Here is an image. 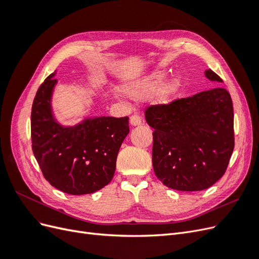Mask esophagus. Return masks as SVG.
<instances>
[{"label": "esophagus", "mask_w": 259, "mask_h": 259, "mask_svg": "<svg viewBox=\"0 0 259 259\" xmlns=\"http://www.w3.org/2000/svg\"><path fill=\"white\" fill-rule=\"evenodd\" d=\"M130 122H131V124L133 125V126H137V125H140V124L143 123V120H142V117H140V115L133 114L131 116Z\"/></svg>", "instance_id": "obj_1"}]
</instances>
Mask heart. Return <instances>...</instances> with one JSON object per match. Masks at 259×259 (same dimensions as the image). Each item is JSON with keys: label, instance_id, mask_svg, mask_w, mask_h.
<instances>
[{"label": "heart", "instance_id": "b5f03b06", "mask_svg": "<svg viewBox=\"0 0 259 259\" xmlns=\"http://www.w3.org/2000/svg\"><path fill=\"white\" fill-rule=\"evenodd\" d=\"M164 80V74L161 72L152 73L144 77L143 80H140L134 84L128 86L126 92L128 96L135 99L145 98L149 95H151L156 90L160 88ZM180 86H182V79L179 76L174 77L169 82L165 84V86L161 91V99L164 101H168L175 94L179 91Z\"/></svg>", "mask_w": 259, "mask_h": 259}]
</instances>
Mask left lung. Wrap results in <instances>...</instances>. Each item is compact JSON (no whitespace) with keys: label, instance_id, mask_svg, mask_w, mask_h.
Segmentation results:
<instances>
[{"label":"left lung","instance_id":"obj_1","mask_svg":"<svg viewBox=\"0 0 259 259\" xmlns=\"http://www.w3.org/2000/svg\"><path fill=\"white\" fill-rule=\"evenodd\" d=\"M205 75L223 82L210 69ZM145 116L154 128L152 164L163 185L180 191H200L223 177L234 148L228 91L216 88L169 104L149 106Z\"/></svg>","mask_w":259,"mask_h":259}]
</instances>
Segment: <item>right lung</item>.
I'll return each instance as SVG.
<instances>
[{"instance_id": "add662e5", "label": "right lung", "mask_w": 259, "mask_h": 259, "mask_svg": "<svg viewBox=\"0 0 259 259\" xmlns=\"http://www.w3.org/2000/svg\"><path fill=\"white\" fill-rule=\"evenodd\" d=\"M55 73L38 88L31 110L32 151L45 179L73 195L95 192L111 182L116 156L130 133L128 117L99 116L71 127L52 113Z\"/></svg>"}]
</instances>
